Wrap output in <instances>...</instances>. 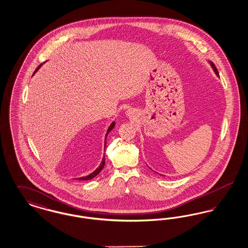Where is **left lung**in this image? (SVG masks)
<instances>
[{
  "instance_id": "obj_1",
  "label": "left lung",
  "mask_w": 248,
  "mask_h": 248,
  "mask_svg": "<svg viewBox=\"0 0 248 248\" xmlns=\"http://www.w3.org/2000/svg\"><path fill=\"white\" fill-rule=\"evenodd\" d=\"M211 65H212L213 69H214V71H215V72L217 73V75H218V72H217V68H216V66L214 65V63H212L211 62Z\"/></svg>"
}]
</instances>
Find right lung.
Returning <instances> with one entry per match:
<instances>
[{"mask_svg":"<svg viewBox=\"0 0 248 248\" xmlns=\"http://www.w3.org/2000/svg\"><path fill=\"white\" fill-rule=\"evenodd\" d=\"M41 66V65H40ZM40 66L36 69L35 71L34 72H36L37 71V70L40 68ZM114 125H115V123L113 122L111 124H110V126L108 127V132H107L106 134V139H107V136H108V134L112 130V128L114 127ZM105 147H106V142H105ZM104 165H105V156L103 157V161H102V163L100 164V165L98 166V168H96L95 169V171H94L92 174H90V175H88V176H86V177H80V178H77V179H80V180H89V179H91V178H94L95 176H97L98 174H99V172L103 169V167H104Z\"/></svg>","mask_w":248,"mask_h":248,"instance_id":"obj_1","label":"right lung"}]
</instances>
